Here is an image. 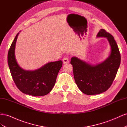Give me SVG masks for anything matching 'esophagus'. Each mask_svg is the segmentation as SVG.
<instances>
[{"instance_id":"1","label":"esophagus","mask_w":127,"mask_h":127,"mask_svg":"<svg viewBox=\"0 0 127 127\" xmlns=\"http://www.w3.org/2000/svg\"><path fill=\"white\" fill-rule=\"evenodd\" d=\"M63 63L64 64H68L69 63V59H68V58L67 57H64L63 59Z\"/></svg>"}]
</instances>
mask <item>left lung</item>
I'll use <instances>...</instances> for the list:
<instances>
[{"mask_svg": "<svg viewBox=\"0 0 127 127\" xmlns=\"http://www.w3.org/2000/svg\"><path fill=\"white\" fill-rule=\"evenodd\" d=\"M97 37H106L111 47L109 56L102 63L91 64L76 57L71 58L75 82L84 94L91 95L105 92L112 85L120 64L121 56L113 36L101 29Z\"/></svg>", "mask_w": 127, "mask_h": 127, "instance_id": "8db88e82", "label": "left lung"}]
</instances>
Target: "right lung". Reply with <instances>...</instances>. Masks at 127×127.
I'll list each match as a JSON object with an SVG mask.
<instances>
[{"mask_svg": "<svg viewBox=\"0 0 127 127\" xmlns=\"http://www.w3.org/2000/svg\"><path fill=\"white\" fill-rule=\"evenodd\" d=\"M19 33L11 43L8 53V64L11 76L22 92L34 96L48 94L54 86L57 76L62 67L61 60L50 62L35 70H26L18 64L15 55Z\"/></svg>", "mask_w": 127, "mask_h": 127, "instance_id": "right-lung-1", "label": "right lung"}]
</instances>
